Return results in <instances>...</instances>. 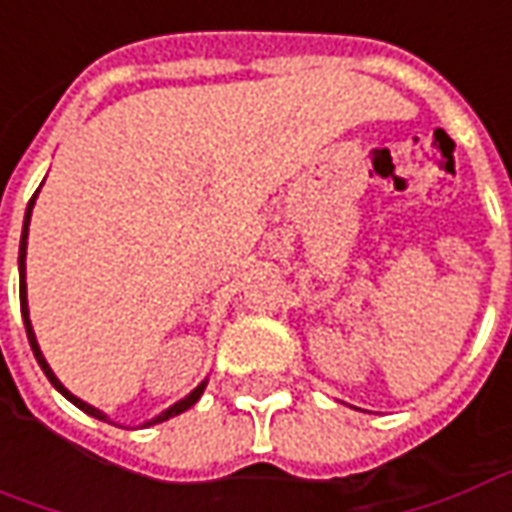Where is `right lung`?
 Returning a JSON list of instances; mask_svg holds the SVG:
<instances>
[{
	"instance_id": "obj_1",
	"label": "right lung",
	"mask_w": 512,
	"mask_h": 512,
	"mask_svg": "<svg viewBox=\"0 0 512 512\" xmlns=\"http://www.w3.org/2000/svg\"><path fill=\"white\" fill-rule=\"evenodd\" d=\"M38 191H40V189H38ZM38 191H35V194H32V200H29V205H27V216H24V233H21V246H18V274H21V315H24V326H27L29 345H32V354H35V359H38V365L43 367V373H46V378H49L51 384H54V386H57V389H60L62 395H65V397H68V400H71L73 406H79V408H82V411H84V414H90V417H95V419H104V422H109V419H106V414H101V411H98V408L87 406V403H84V400H79V397H76V395H71V392H68V389H65V386L60 384V378H57V376H54V373H51V367L46 365V359H43V354H40L38 340H35V332H32V323H29V310H27V282H24V257H27L29 216H32V205H35V197H38ZM202 389H205V381H202V384L197 386V389H194V392H191L189 397H183V400H180V403H175V406H172V408H167V411H164V414H158L156 419H150V422H145V428H147V425H156V422H164V419H169V417H178V414H183V411H186V408H191V406H194V403H197V400H200Z\"/></svg>"
}]
</instances>
